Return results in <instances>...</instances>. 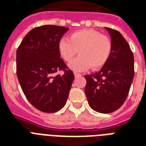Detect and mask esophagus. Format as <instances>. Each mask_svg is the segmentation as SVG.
Returning <instances> with one entry per match:
<instances>
[{
	"instance_id": "esophagus-1",
	"label": "esophagus",
	"mask_w": 146,
	"mask_h": 146,
	"mask_svg": "<svg viewBox=\"0 0 146 146\" xmlns=\"http://www.w3.org/2000/svg\"><path fill=\"white\" fill-rule=\"evenodd\" d=\"M74 76H75V77H77V76H80V74L78 73H74Z\"/></svg>"
}]
</instances>
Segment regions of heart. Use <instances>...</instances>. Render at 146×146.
Returning a JSON list of instances; mask_svg holds the SVG:
<instances>
[{
	"label": "heart",
	"instance_id": "1",
	"mask_svg": "<svg viewBox=\"0 0 146 146\" xmlns=\"http://www.w3.org/2000/svg\"><path fill=\"white\" fill-rule=\"evenodd\" d=\"M113 45L110 39L100 32L83 29L73 32L67 39H61L58 43L59 53L65 61H70L78 53L80 56L69 63L75 72L87 70L91 67L98 70L110 59Z\"/></svg>",
	"mask_w": 146,
	"mask_h": 146
}]
</instances>
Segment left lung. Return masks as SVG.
<instances>
[{
	"instance_id": "left-lung-1",
	"label": "left lung",
	"mask_w": 146,
	"mask_h": 146,
	"mask_svg": "<svg viewBox=\"0 0 146 146\" xmlns=\"http://www.w3.org/2000/svg\"><path fill=\"white\" fill-rule=\"evenodd\" d=\"M113 45L110 59L99 72L85 76V93L89 105L100 113L119 109L129 94L134 77V56L119 31L105 27Z\"/></svg>"
}]
</instances>
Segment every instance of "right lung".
I'll return each mask as SVG.
<instances>
[{
	"label": "right lung",
	"instance_id": "right-lung-1",
	"mask_svg": "<svg viewBox=\"0 0 146 146\" xmlns=\"http://www.w3.org/2000/svg\"><path fill=\"white\" fill-rule=\"evenodd\" d=\"M69 28L43 25L32 29L17 50V76L32 106L44 113L64 106L74 80L73 71L60 59L58 43ZM59 70L64 74L53 76Z\"/></svg>",
	"mask_w": 146,
	"mask_h": 146
}]
</instances>
